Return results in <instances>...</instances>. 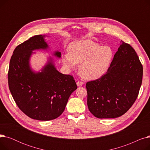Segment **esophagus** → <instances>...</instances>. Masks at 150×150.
I'll return each instance as SVG.
<instances>
[{
	"mask_svg": "<svg viewBox=\"0 0 150 150\" xmlns=\"http://www.w3.org/2000/svg\"><path fill=\"white\" fill-rule=\"evenodd\" d=\"M83 84H84V83L83 81H78L76 82V85L78 86H82L83 85Z\"/></svg>",
	"mask_w": 150,
	"mask_h": 150,
	"instance_id": "1",
	"label": "esophagus"
}]
</instances>
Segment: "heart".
<instances>
[{
	"mask_svg": "<svg viewBox=\"0 0 150 150\" xmlns=\"http://www.w3.org/2000/svg\"><path fill=\"white\" fill-rule=\"evenodd\" d=\"M112 57L111 47L85 39L70 44L69 54L64 55L63 64L67 69H74L76 63H80V75L86 80H96L107 72Z\"/></svg>",
	"mask_w": 150,
	"mask_h": 150,
	"instance_id": "1",
	"label": "heart"
}]
</instances>
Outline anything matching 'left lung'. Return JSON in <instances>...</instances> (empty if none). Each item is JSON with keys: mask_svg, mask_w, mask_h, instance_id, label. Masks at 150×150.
Masks as SVG:
<instances>
[{"mask_svg": "<svg viewBox=\"0 0 150 150\" xmlns=\"http://www.w3.org/2000/svg\"><path fill=\"white\" fill-rule=\"evenodd\" d=\"M143 67L136 51L122 41L106 74L86 83L88 106L98 119H114L134 103L142 81Z\"/></svg>", "mask_w": 150, "mask_h": 150, "instance_id": "1", "label": "left lung"}]
</instances>
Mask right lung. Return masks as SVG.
<instances>
[{
    "label": "right lung",
    "instance_id": "obj_1",
    "mask_svg": "<svg viewBox=\"0 0 150 150\" xmlns=\"http://www.w3.org/2000/svg\"><path fill=\"white\" fill-rule=\"evenodd\" d=\"M45 35H36L16 47L8 74L9 89L21 111L33 119L48 121L64 111L69 97L77 89L72 76L60 73L49 57L41 71L31 69L30 59L37 50H47ZM53 54L61 58V52Z\"/></svg>",
    "mask_w": 150,
    "mask_h": 150
}]
</instances>
